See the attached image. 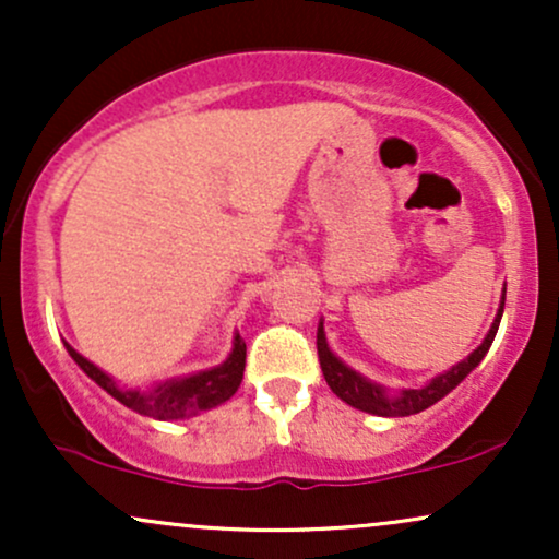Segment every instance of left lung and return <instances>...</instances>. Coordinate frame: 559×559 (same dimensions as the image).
I'll return each instance as SVG.
<instances>
[{"label": "left lung", "mask_w": 559, "mask_h": 559, "mask_svg": "<svg viewBox=\"0 0 559 559\" xmlns=\"http://www.w3.org/2000/svg\"><path fill=\"white\" fill-rule=\"evenodd\" d=\"M502 312H504V288H502V301H499L497 318H493L491 329L486 333L484 342H480L476 349L465 357V360L452 365V368L444 370V373L433 376L431 381L420 389H402L391 394L386 386H381V383L370 381V378H365L362 373H357V370H352L349 365L342 362L336 355H333L329 338H325V331H323V320L318 323L320 368H323L325 383H329L333 394H336L342 402L349 404V407L378 415V418H407V415L423 413V409H428L431 404L444 400L449 391L457 389L460 383H463L465 378L478 368V362L484 360L486 352H489L493 336H497Z\"/></svg>", "instance_id": "8db88e82"}]
</instances>
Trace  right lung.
Here are the masks:
<instances>
[{"instance_id":"right-lung-1","label":"right lung","mask_w":559,"mask_h":559,"mask_svg":"<svg viewBox=\"0 0 559 559\" xmlns=\"http://www.w3.org/2000/svg\"><path fill=\"white\" fill-rule=\"evenodd\" d=\"M66 349L83 373L92 378L96 386L105 389L112 400L126 404L133 413L146 415V418L155 420H183L228 402L230 396L236 394V389L241 386L243 365H247V344H243V338L236 333L234 349H230L226 360L215 365V368L199 370V373L181 378H170V381L155 383V386L150 389H123L110 373H105V370L96 368L94 362H88L86 357L79 355L68 342Z\"/></svg>"}]
</instances>
